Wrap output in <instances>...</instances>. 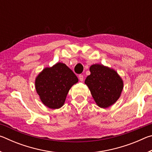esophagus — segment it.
<instances>
[{
  "mask_svg": "<svg viewBox=\"0 0 152 152\" xmlns=\"http://www.w3.org/2000/svg\"><path fill=\"white\" fill-rule=\"evenodd\" d=\"M78 78H79V80H80L81 82L83 81V80H84V76L82 75V74H80V75L78 76Z\"/></svg>",
  "mask_w": 152,
  "mask_h": 152,
  "instance_id": "obj_1",
  "label": "esophagus"
}]
</instances>
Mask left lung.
<instances>
[{
	"instance_id": "obj_1",
	"label": "left lung",
	"mask_w": 152,
	"mask_h": 152,
	"mask_svg": "<svg viewBox=\"0 0 152 152\" xmlns=\"http://www.w3.org/2000/svg\"><path fill=\"white\" fill-rule=\"evenodd\" d=\"M85 84L99 107L107 108L116 102L123 88V82L115 70L101 64L90 67Z\"/></svg>"
}]
</instances>
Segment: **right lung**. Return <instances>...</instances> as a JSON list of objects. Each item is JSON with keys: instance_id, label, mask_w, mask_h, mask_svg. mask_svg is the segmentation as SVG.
Returning <instances> with one entry per match:
<instances>
[{"instance_id": "add662e5", "label": "right lung", "mask_w": 152, "mask_h": 152, "mask_svg": "<svg viewBox=\"0 0 152 152\" xmlns=\"http://www.w3.org/2000/svg\"><path fill=\"white\" fill-rule=\"evenodd\" d=\"M78 79L65 64L58 62L45 68L35 79L37 93L41 101L50 109H59L64 105L68 91Z\"/></svg>"}]
</instances>
